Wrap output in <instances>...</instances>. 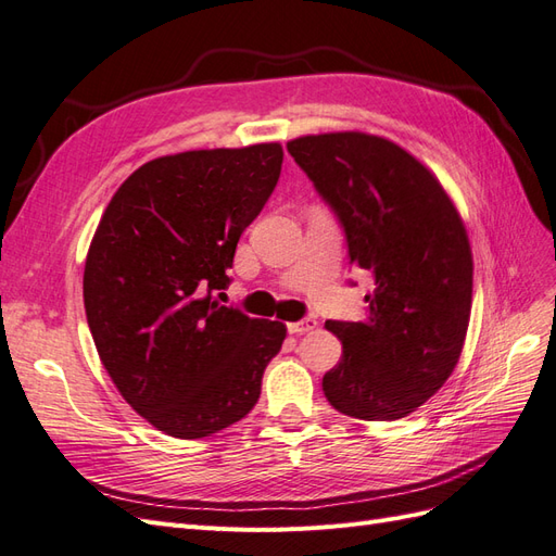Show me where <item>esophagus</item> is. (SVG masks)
I'll return each instance as SVG.
<instances>
[{"label":"esophagus","instance_id":"esophagus-1","mask_svg":"<svg viewBox=\"0 0 556 556\" xmlns=\"http://www.w3.org/2000/svg\"><path fill=\"white\" fill-rule=\"evenodd\" d=\"M315 329H317V319H312V317L289 324V333H295V336H303V333H309Z\"/></svg>","mask_w":556,"mask_h":556}]
</instances>
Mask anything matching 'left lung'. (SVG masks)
Instances as JSON below:
<instances>
[{"label": "left lung", "mask_w": 556, "mask_h": 556, "mask_svg": "<svg viewBox=\"0 0 556 556\" xmlns=\"http://www.w3.org/2000/svg\"><path fill=\"white\" fill-rule=\"evenodd\" d=\"M287 148L345 227L350 263L376 281L364 321H326L343 343L326 400L359 420H400L460 359L475 269L465 223L432 170L388 138L336 131Z\"/></svg>", "instance_id": "obj_1"}]
</instances>
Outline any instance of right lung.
I'll use <instances>...</instances> for the list:
<instances>
[{"mask_svg": "<svg viewBox=\"0 0 556 556\" xmlns=\"http://www.w3.org/2000/svg\"><path fill=\"white\" fill-rule=\"evenodd\" d=\"M279 142L190 150L142 164L112 194L84 265V307L108 376L176 439L244 418L287 326L213 301L241 232L281 174Z\"/></svg>", "mask_w": 556, "mask_h": 556, "instance_id": "right-lung-1", "label": "right lung"}]
</instances>
